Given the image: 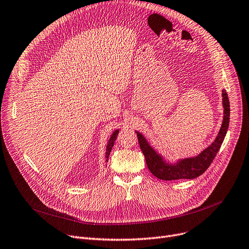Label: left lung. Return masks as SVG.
<instances>
[{"label": "left lung", "instance_id": "left-lung-1", "mask_svg": "<svg viewBox=\"0 0 249 249\" xmlns=\"http://www.w3.org/2000/svg\"><path fill=\"white\" fill-rule=\"evenodd\" d=\"M224 118L220 132L215 141L196 157L179 160L175 164H169L164 161L159 154L154 150L141 133L137 132L140 148L143 152L147 166L151 173L162 180H177V179H193L202 175L215 159L218 151L227 134L230 121V103L226 90L222 91Z\"/></svg>", "mask_w": 249, "mask_h": 249}]
</instances>
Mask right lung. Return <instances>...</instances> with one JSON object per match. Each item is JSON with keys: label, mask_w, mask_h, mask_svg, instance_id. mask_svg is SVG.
Instances as JSON below:
<instances>
[{"label": "right lung", "mask_w": 249, "mask_h": 249, "mask_svg": "<svg viewBox=\"0 0 249 249\" xmlns=\"http://www.w3.org/2000/svg\"><path fill=\"white\" fill-rule=\"evenodd\" d=\"M118 129H116V131H114L113 132V134L111 135V137H110V139H109V141H108V144H107V147H106V153H105V157H106V162H108V158H109V154H110V152H111V149H112V147H113V144H114V141H115V139H116V137H117V134H118Z\"/></svg>", "instance_id": "right-lung-1"}]
</instances>
